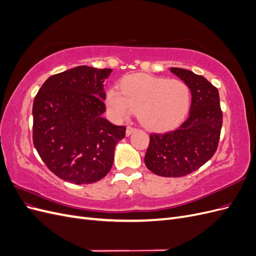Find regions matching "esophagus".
Here are the masks:
<instances>
[{
  "instance_id": "34e87169",
  "label": "esophagus",
  "mask_w": 256,
  "mask_h": 256,
  "mask_svg": "<svg viewBox=\"0 0 256 256\" xmlns=\"http://www.w3.org/2000/svg\"><path fill=\"white\" fill-rule=\"evenodd\" d=\"M134 130H136V129H134V128H132V127H127V129H126V136H129L131 134L134 132Z\"/></svg>"
}]
</instances>
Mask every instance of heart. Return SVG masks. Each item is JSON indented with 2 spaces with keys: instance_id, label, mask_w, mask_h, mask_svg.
I'll return each mask as SVG.
<instances>
[{
  "instance_id": "heart-1",
  "label": "heart",
  "mask_w": 256,
  "mask_h": 256,
  "mask_svg": "<svg viewBox=\"0 0 256 256\" xmlns=\"http://www.w3.org/2000/svg\"><path fill=\"white\" fill-rule=\"evenodd\" d=\"M120 91L111 88L106 94V102L111 118L122 122L136 111L138 120L152 131L176 127L190 108V88L178 79L134 74L122 80Z\"/></svg>"
}]
</instances>
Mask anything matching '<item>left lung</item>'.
Listing matches in <instances>:
<instances>
[{
	"instance_id": "8db88e82",
	"label": "left lung",
	"mask_w": 256,
	"mask_h": 256,
	"mask_svg": "<svg viewBox=\"0 0 256 256\" xmlns=\"http://www.w3.org/2000/svg\"><path fill=\"white\" fill-rule=\"evenodd\" d=\"M191 92L189 118L180 127L150 134L145 166L159 176L182 177L196 171L216 150L222 127L219 92L203 76L187 69L170 68Z\"/></svg>"
}]
</instances>
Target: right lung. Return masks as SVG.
<instances>
[{"label": "right lung", "mask_w": 256, "mask_h": 256, "mask_svg": "<svg viewBox=\"0 0 256 256\" xmlns=\"http://www.w3.org/2000/svg\"><path fill=\"white\" fill-rule=\"evenodd\" d=\"M112 69L78 66L51 76L33 104V143L44 164L65 182L92 184L112 168L126 128L102 118L104 81Z\"/></svg>", "instance_id": "obj_1"}]
</instances>
